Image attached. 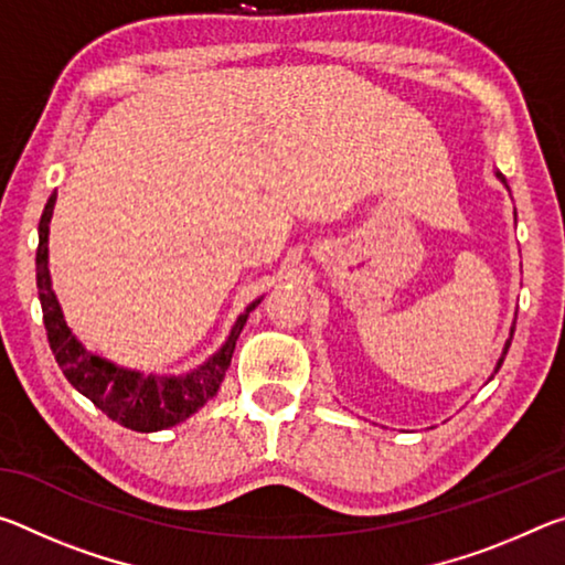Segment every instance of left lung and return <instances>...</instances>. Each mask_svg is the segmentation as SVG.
Here are the masks:
<instances>
[{"label":"left lung","instance_id":"left-lung-1","mask_svg":"<svg viewBox=\"0 0 565 565\" xmlns=\"http://www.w3.org/2000/svg\"><path fill=\"white\" fill-rule=\"evenodd\" d=\"M495 177H499L501 181H503V184H505V179H503V174H499V171H495ZM511 339H513V329H511ZM511 339L509 341H505V347H503V353H501V359H499V363H495V371H493V374H499V369H501V363H503V359H505V353H509V347H511ZM493 379V376H491Z\"/></svg>","mask_w":565,"mask_h":565}]
</instances>
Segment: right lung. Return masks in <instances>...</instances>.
Returning <instances> with one entry per match:
<instances>
[{
  "label": "right lung",
  "instance_id": "obj_1",
  "mask_svg": "<svg viewBox=\"0 0 565 565\" xmlns=\"http://www.w3.org/2000/svg\"><path fill=\"white\" fill-rule=\"evenodd\" d=\"M56 202V191L46 202L42 218H40V246H36V289H40L42 313L46 339L56 363L64 371L70 384L87 396L94 406L102 408L111 420L131 428L139 434L161 431V428L177 426L179 420L196 414L209 398L216 396L218 386H222L224 374L232 363V353L236 347L238 333H242L244 323L262 299L246 306V311L236 319L232 333L224 341L204 366L191 371V374L181 376H154V374H139V371L121 369L102 356H94L82 347L72 329L66 327L64 313L60 309V301L52 291L50 279V222Z\"/></svg>",
  "mask_w": 565,
  "mask_h": 565
}]
</instances>
